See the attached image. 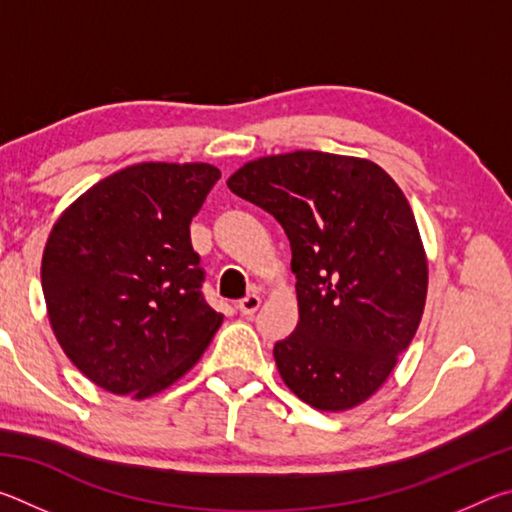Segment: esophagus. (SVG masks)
Returning <instances> with one entry per match:
<instances>
[{
  "label": "esophagus",
  "instance_id": "34e87169",
  "mask_svg": "<svg viewBox=\"0 0 512 512\" xmlns=\"http://www.w3.org/2000/svg\"><path fill=\"white\" fill-rule=\"evenodd\" d=\"M259 305H262V298H259L257 293H250V296L241 298V300L237 302V309H239L244 316H253L255 311L259 309Z\"/></svg>",
  "mask_w": 512,
  "mask_h": 512
}]
</instances>
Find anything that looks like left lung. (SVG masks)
I'll return each mask as SVG.
<instances>
[{
    "label": "left lung",
    "instance_id": "left-lung-1",
    "mask_svg": "<svg viewBox=\"0 0 512 512\" xmlns=\"http://www.w3.org/2000/svg\"><path fill=\"white\" fill-rule=\"evenodd\" d=\"M228 187L273 214L291 244L300 320L273 348L284 384L318 411L366 402L427 300V257L402 189L375 162L323 151L253 160Z\"/></svg>",
    "mask_w": 512,
    "mask_h": 512
}]
</instances>
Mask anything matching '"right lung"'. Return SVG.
<instances>
[{
    "label": "right lung",
    "instance_id": "1",
    "mask_svg": "<svg viewBox=\"0 0 512 512\" xmlns=\"http://www.w3.org/2000/svg\"><path fill=\"white\" fill-rule=\"evenodd\" d=\"M219 178L203 162L133 164L56 221L42 255L49 323L97 386L144 400L210 345L223 316L203 296L189 223Z\"/></svg>",
    "mask_w": 512,
    "mask_h": 512
}]
</instances>
